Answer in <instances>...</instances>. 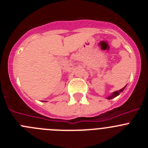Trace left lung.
I'll use <instances>...</instances> for the list:
<instances>
[{"instance_id":"1","label":"left lung","mask_w":148,"mask_h":148,"mask_svg":"<svg viewBox=\"0 0 148 148\" xmlns=\"http://www.w3.org/2000/svg\"><path fill=\"white\" fill-rule=\"evenodd\" d=\"M125 87H123V88L121 89V90H119V91H116V92H114L113 94H112V95H110V96H109V97L108 98V99H113V98L116 97L117 95H119L120 92H122V91H123V90H125Z\"/></svg>"}]
</instances>
